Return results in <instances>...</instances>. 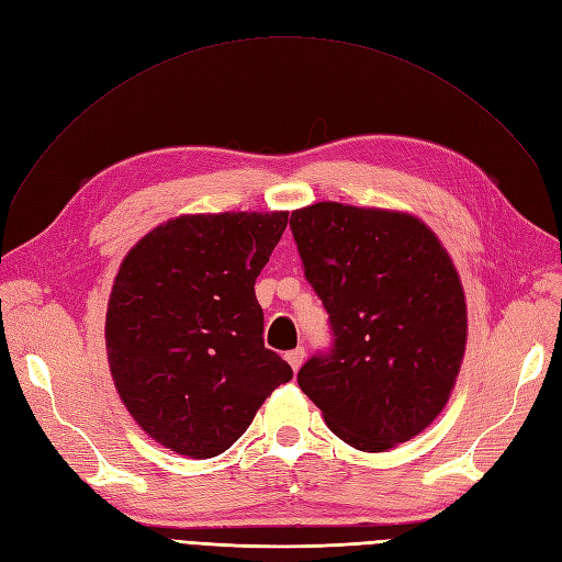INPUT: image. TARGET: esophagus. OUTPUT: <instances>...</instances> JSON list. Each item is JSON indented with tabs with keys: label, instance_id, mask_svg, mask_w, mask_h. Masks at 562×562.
Instances as JSON below:
<instances>
[{
	"label": "esophagus",
	"instance_id": "1",
	"mask_svg": "<svg viewBox=\"0 0 562 562\" xmlns=\"http://www.w3.org/2000/svg\"><path fill=\"white\" fill-rule=\"evenodd\" d=\"M304 348L302 346H297V348H293V351H288L285 353V360H288V364L293 367V372H297L300 367H302V362H304Z\"/></svg>",
	"mask_w": 562,
	"mask_h": 562
}]
</instances>
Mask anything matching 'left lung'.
Masks as SVG:
<instances>
[{
    "mask_svg": "<svg viewBox=\"0 0 562 562\" xmlns=\"http://www.w3.org/2000/svg\"><path fill=\"white\" fill-rule=\"evenodd\" d=\"M304 277L330 314L333 351L297 374L348 447L389 451L447 406L468 344V304L439 237L406 211L316 202L293 211Z\"/></svg>",
    "mask_w": 562,
    "mask_h": 562,
    "instance_id": "left-lung-1",
    "label": "left lung"
}]
</instances>
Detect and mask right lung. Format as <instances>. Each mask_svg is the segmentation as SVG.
I'll return each instance as SVG.
<instances>
[{
    "mask_svg": "<svg viewBox=\"0 0 562 562\" xmlns=\"http://www.w3.org/2000/svg\"><path fill=\"white\" fill-rule=\"evenodd\" d=\"M288 211L186 214L130 248L106 308V356L139 428L188 458L227 451L293 379L265 348L256 279Z\"/></svg>",
    "mask_w": 562,
    "mask_h": 562,
    "instance_id": "right-lung-1",
    "label": "right lung"
}]
</instances>
